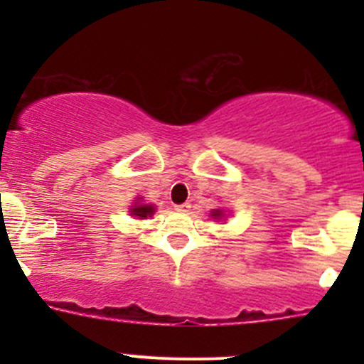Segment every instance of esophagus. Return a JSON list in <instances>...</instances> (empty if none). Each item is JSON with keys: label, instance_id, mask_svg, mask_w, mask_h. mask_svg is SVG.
Instances as JSON below:
<instances>
[{"label": "esophagus", "instance_id": "obj_1", "mask_svg": "<svg viewBox=\"0 0 364 364\" xmlns=\"http://www.w3.org/2000/svg\"><path fill=\"white\" fill-rule=\"evenodd\" d=\"M176 209H178V211H188V209H190V203L178 204V205H176Z\"/></svg>", "mask_w": 364, "mask_h": 364}]
</instances>
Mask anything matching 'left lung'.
<instances>
[{
	"instance_id": "8db88e82",
	"label": "left lung",
	"mask_w": 364,
	"mask_h": 364,
	"mask_svg": "<svg viewBox=\"0 0 364 364\" xmlns=\"http://www.w3.org/2000/svg\"><path fill=\"white\" fill-rule=\"evenodd\" d=\"M223 216V211L222 209H213L211 211V218H215V220H220Z\"/></svg>"
}]
</instances>
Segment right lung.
<instances>
[{"mask_svg":"<svg viewBox=\"0 0 364 364\" xmlns=\"http://www.w3.org/2000/svg\"><path fill=\"white\" fill-rule=\"evenodd\" d=\"M153 213H155V205H153V204H144V203H142L141 197H139L137 203H134V205H132V208H130V215L132 216H137L139 220L148 218V216H151Z\"/></svg>","mask_w":364,"mask_h":364,"instance_id":"add662e5","label":"right lung"}]
</instances>
